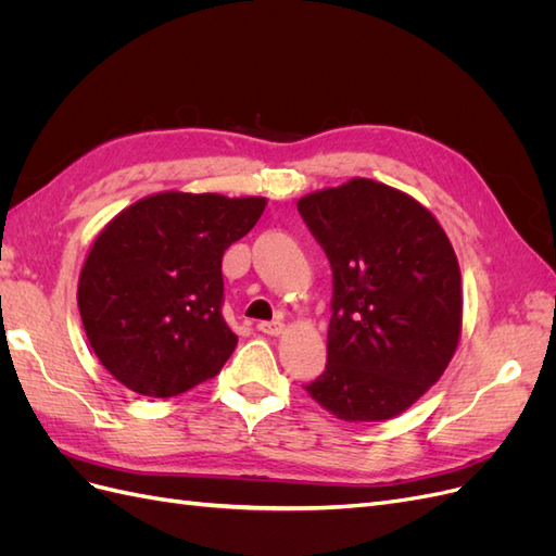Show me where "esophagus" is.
<instances>
[{
    "instance_id": "obj_1",
    "label": "esophagus",
    "mask_w": 556,
    "mask_h": 556,
    "mask_svg": "<svg viewBox=\"0 0 556 556\" xmlns=\"http://www.w3.org/2000/svg\"><path fill=\"white\" fill-rule=\"evenodd\" d=\"M257 329H260L262 333H268V336H280V333L285 331V325L278 323V319H276V323H260Z\"/></svg>"
}]
</instances>
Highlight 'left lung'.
<instances>
[{"instance_id":"obj_1","label":"left lung","mask_w":556,"mask_h":556,"mask_svg":"<svg viewBox=\"0 0 556 556\" xmlns=\"http://www.w3.org/2000/svg\"><path fill=\"white\" fill-rule=\"evenodd\" d=\"M333 299L327 368L306 392L343 422H384L441 380L462 339V271L435 215L371 178L301 197Z\"/></svg>"}]
</instances>
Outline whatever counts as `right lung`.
<instances>
[{"instance_id": "obj_1", "label": "right lung", "mask_w": 556, "mask_h": 556, "mask_svg": "<svg viewBox=\"0 0 556 556\" xmlns=\"http://www.w3.org/2000/svg\"><path fill=\"white\" fill-rule=\"evenodd\" d=\"M266 197L166 190L117 213L78 276L83 329L127 390L166 399L220 374L239 343L223 317V255Z\"/></svg>"}]
</instances>
